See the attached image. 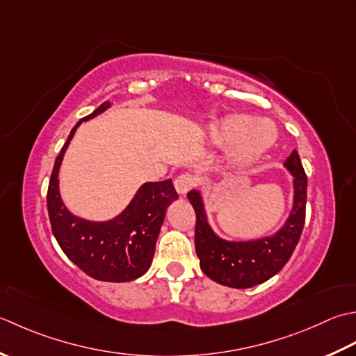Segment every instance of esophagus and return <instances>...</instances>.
I'll list each match as a JSON object with an SVG mask.
<instances>
[{
    "label": "esophagus",
    "mask_w": 356,
    "mask_h": 356,
    "mask_svg": "<svg viewBox=\"0 0 356 356\" xmlns=\"http://www.w3.org/2000/svg\"><path fill=\"white\" fill-rule=\"evenodd\" d=\"M195 186V178L188 173H183L175 179V188L179 195H186Z\"/></svg>",
    "instance_id": "34e87169"
}]
</instances>
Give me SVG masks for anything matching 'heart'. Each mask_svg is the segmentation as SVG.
I'll list each match as a JSON object with an SVG mask.
<instances>
[{"mask_svg": "<svg viewBox=\"0 0 356 356\" xmlns=\"http://www.w3.org/2000/svg\"><path fill=\"white\" fill-rule=\"evenodd\" d=\"M210 136L220 144H232V163L238 169H249L273 146L277 130L267 120L227 113L210 126Z\"/></svg>", "mask_w": 356, "mask_h": 356, "instance_id": "1", "label": "heart"}]
</instances>
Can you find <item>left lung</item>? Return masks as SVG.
I'll return each mask as SVG.
<instances>
[{
    "label": "left lung",
    "instance_id": "1",
    "mask_svg": "<svg viewBox=\"0 0 356 356\" xmlns=\"http://www.w3.org/2000/svg\"><path fill=\"white\" fill-rule=\"evenodd\" d=\"M284 168L293 177V206L287 221L272 236L253 241H227L215 234L207 221L201 193L191 191L187 198L195 209V249L200 267L218 284L248 289L277 275L292 257L306 221L307 177L298 152L293 150Z\"/></svg>",
    "mask_w": 356,
    "mask_h": 356
}]
</instances>
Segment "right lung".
<instances>
[{"mask_svg": "<svg viewBox=\"0 0 356 356\" xmlns=\"http://www.w3.org/2000/svg\"><path fill=\"white\" fill-rule=\"evenodd\" d=\"M108 107L111 103L104 101L72 129L50 175L47 210L54 236L72 263L95 280L126 282L143 277L149 270L165 210L178 200V193L172 179L144 183L130 204L113 220L87 221L69 212L58 186L64 152L78 126L95 118Z\"/></svg>", "mask_w": 356, "mask_h": 356, "instance_id": "add662e5", "label": "right lung"}]
</instances>
